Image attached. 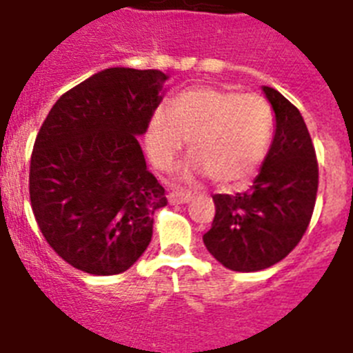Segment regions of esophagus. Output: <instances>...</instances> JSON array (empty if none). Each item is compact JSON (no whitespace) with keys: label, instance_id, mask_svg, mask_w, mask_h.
Returning <instances> with one entry per match:
<instances>
[{"label":"esophagus","instance_id":"34e87169","mask_svg":"<svg viewBox=\"0 0 353 353\" xmlns=\"http://www.w3.org/2000/svg\"><path fill=\"white\" fill-rule=\"evenodd\" d=\"M193 199V194L190 191H171L168 194V200L171 204H188Z\"/></svg>","mask_w":353,"mask_h":353}]
</instances>
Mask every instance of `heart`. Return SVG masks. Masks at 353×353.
<instances>
[{
	"label": "heart",
	"instance_id": "heart-1",
	"mask_svg": "<svg viewBox=\"0 0 353 353\" xmlns=\"http://www.w3.org/2000/svg\"><path fill=\"white\" fill-rule=\"evenodd\" d=\"M273 114L268 101L216 87L182 91L168 111L157 109L145 129L149 159L169 169L188 140L191 157L184 176H211L222 188L248 184L261 168L272 138Z\"/></svg>",
	"mask_w": 353,
	"mask_h": 353
}]
</instances>
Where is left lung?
<instances>
[{
    "label": "left lung",
    "instance_id": "1",
    "mask_svg": "<svg viewBox=\"0 0 353 353\" xmlns=\"http://www.w3.org/2000/svg\"><path fill=\"white\" fill-rule=\"evenodd\" d=\"M275 132L261 171L246 193L215 194L216 213L205 233L208 252L233 272H261L297 246L314 213L319 168L301 112L262 85Z\"/></svg>",
    "mask_w": 353,
    "mask_h": 353
}]
</instances>
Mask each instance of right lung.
I'll list each match as a JSON object with an SVG mask.
<instances>
[{"label":"right lung","mask_w":353,"mask_h":353,"mask_svg":"<svg viewBox=\"0 0 353 353\" xmlns=\"http://www.w3.org/2000/svg\"><path fill=\"white\" fill-rule=\"evenodd\" d=\"M162 70L111 67L67 91L45 118L30 159V205L45 241L91 275L134 264L168 204L138 137L165 92Z\"/></svg>","instance_id":"1"}]
</instances>
